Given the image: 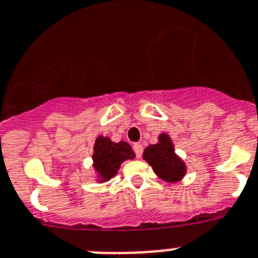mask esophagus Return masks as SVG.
<instances>
[{
	"label": "esophagus",
	"mask_w": 258,
	"mask_h": 258,
	"mask_svg": "<svg viewBox=\"0 0 258 258\" xmlns=\"http://www.w3.org/2000/svg\"><path fill=\"white\" fill-rule=\"evenodd\" d=\"M134 151H135L136 157H138V158H140L143 154V145L140 144V143H135V144H134Z\"/></svg>",
	"instance_id": "1"
}]
</instances>
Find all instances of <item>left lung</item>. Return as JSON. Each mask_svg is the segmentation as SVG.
Returning <instances> with one entry per match:
<instances>
[{
    "label": "left lung",
    "instance_id": "obj_1",
    "mask_svg": "<svg viewBox=\"0 0 258 258\" xmlns=\"http://www.w3.org/2000/svg\"><path fill=\"white\" fill-rule=\"evenodd\" d=\"M143 158L151 165L157 176L165 182H179L187 171L184 162L176 156L171 139L167 134H161L157 144L145 148Z\"/></svg>",
    "mask_w": 258,
    "mask_h": 258
}]
</instances>
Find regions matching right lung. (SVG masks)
<instances>
[{
  "label": "right lung",
  "instance_id": "add662e5",
  "mask_svg": "<svg viewBox=\"0 0 258 258\" xmlns=\"http://www.w3.org/2000/svg\"><path fill=\"white\" fill-rule=\"evenodd\" d=\"M135 152L126 142L114 143L109 138L98 136L93 147V169L97 174V182H107L116 175L122 162L134 160Z\"/></svg>",
  "mask_w": 258,
  "mask_h": 258
}]
</instances>
